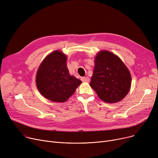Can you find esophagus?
Segmentation results:
<instances>
[{"instance_id": "esophagus-1", "label": "esophagus", "mask_w": 158, "mask_h": 158, "mask_svg": "<svg viewBox=\"0 0 158 158\" xmlns=\"http://www.w3.org/2000/svg\"><path fill=\"white\" fill-rule=\"evenodd\" d=\"M81 81L83 82H88L89 81V78L88 77H81Z\"/></svg>"}]
</instances>
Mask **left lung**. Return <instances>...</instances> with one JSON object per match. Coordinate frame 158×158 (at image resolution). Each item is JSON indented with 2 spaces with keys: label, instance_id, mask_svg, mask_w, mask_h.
I'll list each match as a JSON object with an SVG mask.
<instances>
[{
  "label": "left lung",
  "instance_id": "1",
  "mask_svg": "<svg viewBox=\"0 0 158 158\" xmlns=\"http://www.w3.org/2000/svg\"><path fill=\"white\" fill-rule=\"evenodd\" d=\"M131 85V73L118 56L107 51L97 55L89 85L101 100L107 103L120 101L128 94Z\"/></svg>",
  "mask_w": 158,
  "mask_h": 158
}]
</instances>
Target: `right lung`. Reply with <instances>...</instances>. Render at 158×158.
Masks as SVG:
<instances>
[{
  "mask_svg": "<svg viewBox=\"0 0 158 158\" xmlns=\"http://www.w3.org/2000/svg\"><path fill=\"white\" fill-rule=\"evenodd\" d=\"M66 56L60 51L48 54L41 63L36 74V86L44 97L63 102L73 94L81 81L71 76L66 67Z\"/></svg>",
  "mask_w": 158,
  "mask_h": 158,
  "instance_id": "obj_1",
  "label": "right lung"
}]
</instances>
